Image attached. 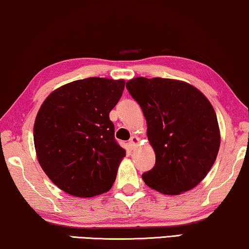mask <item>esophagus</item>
Returning a JSON list of instances; mask_svg holds the SVG:
<instances>
[{"label": "esophagus", "instance_id": "34e87169", "mask_svg": "<svg viewBox=\"0 0 249 249\" xmlns=\"http://www.w3.org/2000/svg\"><path fill=\"white\" fill-rule=\"evenodd\" d=\"M139 142H140V139L138 136H132L131 140H129V146H131L132 149H134L135 146L139 144Z\"/></svg>", "mask_w": 249, "mask_h": 249}]
</instances>
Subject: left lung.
<instances>
[{"label": "left lung", "mask_w": 249, "mask_h": 249, "mask_svg": "<svg viewBox=\"0 0 249 249\" xmlns=\"http://www.w3.org/2000/svg\"><path fill=\"white\" fill-rule=\"evenodd\" d=\"M126 88L146 121L156 164L142 175L150 188L183 194L204 179L218 156L220 128L214 108L197 88L175 79L128 80Z\"/></svg>", "instance_id": "obj_1"}]
</instances>
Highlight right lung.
<instances>
[{
	"instance_id": "right-lung-1",
	"label": "right lung",
	"mask_w": 249,
	"mask_h": 249,
	"mask_svg": "<svg viewBox=\"0 0 249 249\" xmlns=\"http://www.w3.org/2000/svg\"><path fill=\"white\" fill-rule=\"evenodd\" d=\"M125 80L88 78L50 93L38 110L34 143L41 169L59 190L92 197L113 186L125 149L115 141L109 113Z\"/></svg>"
}]
</instances>
